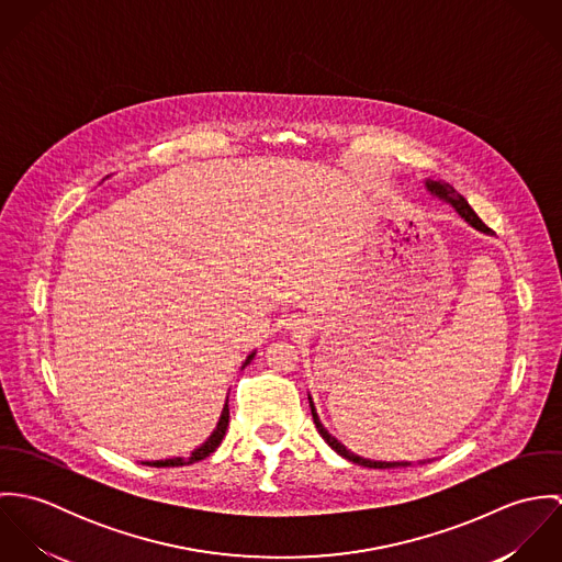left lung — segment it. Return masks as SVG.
Listing matches in <instances>:
<instances>
[{
  "label": "left lung",
  "mask_w": 562,
  "mask_h": 562,
  "mask_svg": "<svg viewBox=\"0 0 562 562\" xmlns=\"http://www.w3.org/2000/svg\"><path fill=\"white\" fill-rule=\"evenodd\" d=\"M426 183V190L430 192V194H435V196H439V199H443L446 203H450L457 212H459V216L465 221V223H470L474 229H479L482 234H488V236H493V232L482 223L481 218H479V214L470 207V203L463 199V194H459L450 183H446V181H435V179H426L424 181ZM310 406H312V415H314V424H316V428H318V432H321L322 439L339 454V457H344V459H348L350 463H355V465H361V468H372V470H392V468H406V465H411V463H394V461H370V459H363V457H359V454H355V452H350L341 441H337L324 426H322L321 417H318V413H316V406H314V401H312V396H310Z\"/></svg>",
  "instance_id": "obj_1"
}]
</instances>
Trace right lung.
I'll use <instances>...</instances> for the list:
<instances>
[{"mask_svg":"<svg viewBox=\"0 0 562 562\" xmlns=\"http://www.w3.org/2000/svg\"><path fill=\"white\" fill-rule=\"evenodd\" d=\"M252 357H255V352H250V355L246 357V361L241 363V368H246V366L252 361ZM227 426H229V404L225 402L223 413H221V419H218L214 432L207 437L205 443H201L196 450H192V454H190L188 459L177 457V459H166V461H145L143 465H151V468H179V465H190V463L203 461L205 457H210V454L221 446V441H223V437H225V432H227Z\"/></svg>","mask_w":562,"mask_h":562,"instance_id":"1","label":"right lung"}]
</instances>
